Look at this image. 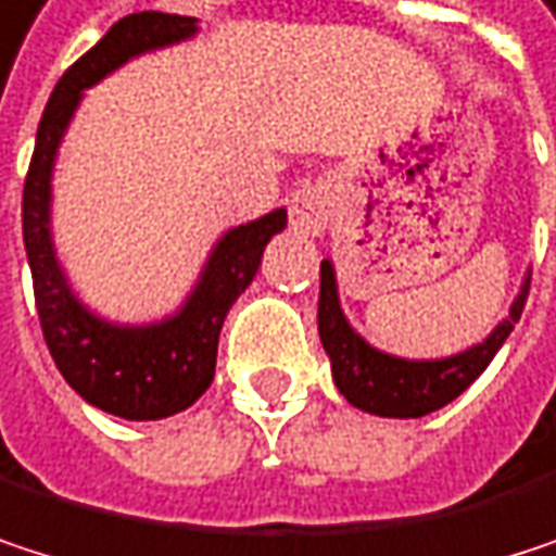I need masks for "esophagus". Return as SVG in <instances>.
Listing matches in <instances>:
<instances>
[{
  "instance_id": "esophagus-1",
  "label": "esophagus",
  "mask_w": 556,
  "mask_h": 556,
  "mask_svg": "<svg viewBox=\"0 0 556 556\" xmlns=\"http://www.w3.org/2000/svg\"><path fill=\"white\" fill-rule=\"evenodd\" d=\"M333 213V200L327 187H307L301 193H294L291 200V229L301 236H320L330 223Z\"/></svg>"
}]
</instances>
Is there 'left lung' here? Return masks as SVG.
Returning <instances> with one entry per match:
<instances>
[{
	"instance_id": "left-lung-1",
	"label": "left lung",
	"mask_w": 556,
	"mask_h": 556,
	"mask_svg": "<svg viewBox=\"0 0 556 556\" xmlns=\"http://www.w3.org/2000/svg\"><path fill=\"white\" fill-rule=\"evenodd\" d=\"M531 275L525 278L518 298L511 301L508 317L472 350L446 356V359H399L369 346L343 317L337 298V278L330 258L320 262V301H317V327L320 343L330 356L333 382L340 395L359 412L379 417H424L456 395H463L502 350L508 333L515 330L525 301H528Z\"/></svg>"
}]
</instances>
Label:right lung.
<instances>
[{
    "label": "right lung",
    "mask_w": 556,
    "mask_h": 556,
    "mask_svg": "<svg viewBox=\"0 0 556 556\" xmlns=\"http://www.w3.org/2000/svg\"><path fill=\"white\" fill-rule=\"evenodd\" d=\"M193 31L197 18L136 12L119 18L74 67H67L45 106L22 193V232L45 343L61 376L80 399L126 420L177 415L210 389L223 320L236 298L252 285L268 239L288 226V213L275 210L229 229L216 242L184 307L148 327H119L90 314L74 298L54 258L51 170L84 90L123 67L129 58L184 41Z\"/></svg>",
    "instance_id": "1"
}]
</instances>
